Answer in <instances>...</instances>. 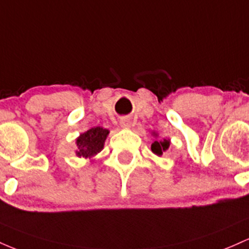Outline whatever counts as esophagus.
I'll list each match as a JSON object with an SVG mask.
<instances>
[{
	"mask_svg": "<svg viewBox=\"0 0 249 249\" xmlns=\"http://www.w3.org/2000/svg\"><path fill=\"white\" fill-rule=\"evenodd\" d=\"M120 124H121L122 128H130V125H132V121H130L129 119H127V117H124V119H121V121H120Z\"/></svg>",
	"mask_w": 249,
	"mask_h": 249,
	"instance_id": "1",
	"label": "esophagus"
}]
</instances>
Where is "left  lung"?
<instances>
[{"label":"left lung","mask_w":249,"mask_h":249,"mask_svg":"<svg viewBox=\"0 0 249 249\" xmlns=\"http://www.w3.org/2000/svg\"><path fill=\"white\" fill-rule=\"evenodd\" d=\"M153 135H154L155 138H158V134L156 133H153ZM169 144H170L169 140H166V139L158 140L156 139L155 141L152 143V147L150 148H152V152L154 153L155 155L161 156L162 154H163V152H166V150L168 149Z\"/></svg>","instance_id":"1"}]
</instances>
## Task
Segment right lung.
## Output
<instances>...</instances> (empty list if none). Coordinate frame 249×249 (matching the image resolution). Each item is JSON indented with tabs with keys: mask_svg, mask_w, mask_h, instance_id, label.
I'll return each mask as SVG.
<instances>
[{
	"mask_svg": "<svg viewBox=\"0 0 249 249\" xmlns=\"http://www.w3.org/2000/svg\"><path fill=\"white\" fill-rule=\"evenodd\" d=\"M109 130L102 127H94L81 134L76 139L77 156H82L85 159H93L97 153L102 150L106 139H107Z\"/></svg>",
	"mask_w": 249,
	"mask_h": 249,
	"instance_id": "1",
	"label": "right lung"
}]
</instances>
